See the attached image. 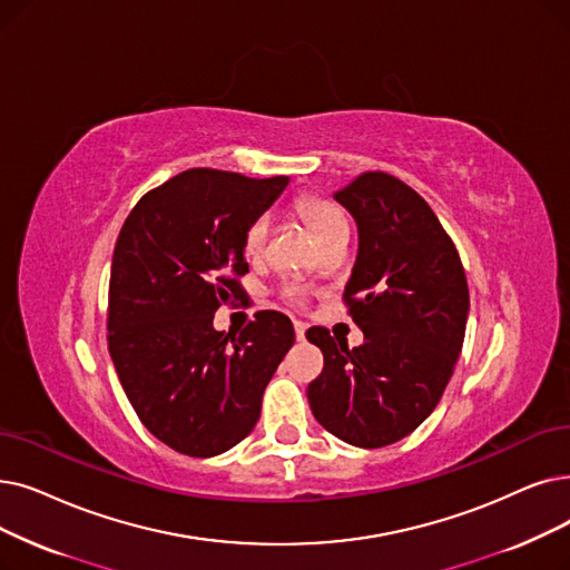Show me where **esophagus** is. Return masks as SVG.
Returning <instances> with one entry per match:
<instances>
[{
  "label": "esophagus",
  "mask_w": 570,
  "mask_h": 570,
  "mask_svg": "<svg viewBox=\"0 0 570 570\" xmlns=\"http://www.w3.org/2000/svg\"><path fill=\"white\" fill-rule=\"evenodd\" d=\"M293 328H295V337H298V340H305L307 324H303V321H293Z\"/></svg>",
  "instance_id": "obj_1"
}]
</instances>
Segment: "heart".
I'll use <instances>...</instances> for the list:
<instances>
[{
    "mask_svg": "<svg viewBox=\"0 0 570 570\" xmlns=\"http://www.w3.org/2000/svg\"><path fill=\"white\" fill-rule=\"evenodd\" d=\"M295 212H298V216L305 220V226L309 228V233L318 244H324L340 230H346V218L342 209L335 203L326 200V197L305 195L295 203ZM267 235H269V218L267 216L254 218L244 233V252L249 256H261L265 252Z\"/></svg>",
    "mask_w": 570,
    "mask_h": 570,
    "instance_id": "obj_1",
    "label": "heart"
}]
</instances>
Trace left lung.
Returning a JSON list of instances; mask_svg holds the SVG:
<instances>
[{
    "label": "left lung",
    "instance_id": "8db88e82",
    "mask_svg": "<svg viewBox=\"0 0 570 570\" xmlns=\"http://www.w3.org/2000/svg\"><path fill=\"white\" fill-rule=\"evenodd\" d=\"M335 200L358 228L344 301L365 340L350 350L326 328L307 331L324 354L307 401L328 433L375 450L410 435L442 399L463 346L468 282L438 216L401 179L365 171Z\"/></svg>",
    "mask_w": 570,
    "mask_h": 570
}]
</instances>
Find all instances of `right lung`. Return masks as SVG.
I'll list each match as a JSON object with an SVG mask.
<instances>
[{
    "label": "right lung",
    "instance_id": "add662e5",
    "mask_svg": "<svg viewBox=\"0 0 570 570\" xmlns=\"http://www.w3.org/2000/svg\"><path fill=\"white\" fill-rule=\"evenodd\" d=\"M288 186L195 167L148 190L120 228L109 282V354L141 424L179 454H224L249 435L295 342L258 312L242 333L214 312L244 293V233Z\"/></svg>",
    "mask_w": 570,
    "mask_h": 570
}]
</instances>
